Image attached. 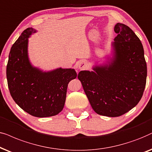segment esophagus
Wrapping results in <instances>:
<instances>
[{"label":"esophagus","instance_id":"esophagus-1","mask_svg":"<svg viewBox=\"0 0 152 152\" xmlns=\"http://www.w3.org/2000/svg\"><path fill=\"white\" fill-rule=\"evenodd\" d=\"M77 66H78V69L84 70V69H86L88 67V64L86 60H80V61L78 62Z\"/></svg>","mask_w":152,"mask_h":152}]
</instances>
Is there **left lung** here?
<instances>
[{
    "mask_svg": "<svg viewBox=\"0 0 152 152\" xmlns=\"http://www.w3.org/2000/svg\"><path fill=\"white\" fill-rule=\"evenodd\" d=\"M111 55L93 71H80L78 78L95 112L119 117L138 104L145 90L147 64L140 40L129 26L117 23Z\"/></svg>",
    "mask_w": 152,
    "mask_h": 152,
    "instance_id": "left-lung-1",
    "label": "left lung"
}]
</instances>
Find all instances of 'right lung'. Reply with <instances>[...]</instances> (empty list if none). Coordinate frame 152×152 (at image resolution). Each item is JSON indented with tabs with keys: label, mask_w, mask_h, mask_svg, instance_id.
<instances>
[{
	"label": "right lung",
	"mask_w": 152,
	"mask_h": 152,
	"mask_svg": "<svg viewBox=\"0 0 152 152\" xmlns=\"http://www.w3.org/2000/svg\"><path fill=\"white\" fill-rule=\"evenodd\" d=\"M37 30L28 28L12 46L6 70L10 94L20 108L37 117L58 115L64 108L69 81L77 76L74 69L43 71L28 57V38Z\"/></svg>",
	"instance_id": "obj_1"
}]
</instances>
